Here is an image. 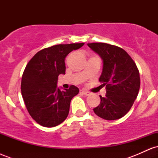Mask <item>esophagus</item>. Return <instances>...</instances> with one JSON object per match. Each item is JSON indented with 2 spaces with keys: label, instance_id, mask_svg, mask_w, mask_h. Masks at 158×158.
Instances as JSON below:
<instances>
[{
  "label": "esophagus",
  "instance_id": "esophagus-1",
  "mask_svg": "<svg viewBox=\"0 0 158 158\" xmlns=\"http://www.w3.org/2000/svg\"><path fill=\"white\" fill-rule=\"evenodd\" d=\"M79 93H80L81 94H83V95H85V96H89L90 94V92L85 91V90H79Z\"/></svg>",
  "mask_w": 158,
  "mask_h": 158
}]
</instances>
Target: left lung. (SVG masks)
<instances>
[{
  "label": "left lung",
  "mask_w": 158,
  "mask_h": 158,
  "mask_svg": "<svg viewBox=\"0 0 158 158\" xmlns=\"http://www.w3.org/2000/svg\"><path fill=\"white\" fill-rule=\"evenodd\" d=\"M88 47L103 60L99 77L101 86H106V97L94 111L106 120H115L129 111L138 95L140 86L139 70L131 57L119 47L106 43H90Z\"/></svg>",
  "instance_id": "obj_1"
}]
</instances>
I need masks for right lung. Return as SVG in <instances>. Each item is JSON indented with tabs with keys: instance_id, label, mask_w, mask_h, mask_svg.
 Instances as JSON below:
<instances>
[{
	"instance_id": "right-lung-1",
	"label": "right lung",
	"mask_w": 158,
	"mask_h": 158,
	"mask_svg": "<svg viewBox=\"0 0 158 158\" xmlns=\"http://www.w3.org/2000/svg\"><path fill=\"white\" fill-rule=\"evenodd\" d=\"M85 43L57 44L40 50L24 69L21 90L25 106L32 118L41 126L51 128L61 124L68 117L70 101L79 88H57L59 74H65V58Z\"/></svg>"
}]
</instances>
